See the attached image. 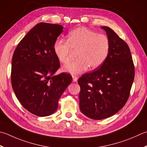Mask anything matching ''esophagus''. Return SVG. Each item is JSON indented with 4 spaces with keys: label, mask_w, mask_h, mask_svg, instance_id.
<instances>
[{
    "label": "esophagus",
    "mask_w": 147,
    "mask_h": 147,
    "mask_svg": "<svg viewBox=\"0 0 147 147\" xmlns=\"http://www.w3.org/2000/svg\"><path fill=\"white\" fill-rule=\"evenodd\" d=\"M78 78L76 76H73V82H76L78 81Z\"/></svg>",
    "instance_id": "34e87169"
}]
</instances>
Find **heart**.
Listing matches in <instances>:
<instances>
[{"label": "heart", "mask_w": 147, "mask_h": 147, "mask_svg": "<svg viewBox=\"0 0 147 147\" xmlns=\"http://www.w3.org/2000/svg\"><path fill=\"white\" fill-rule=\"evenodd\" d=\"M110 42L107 36L99 34L86 27H78L68 34L67 41L57 39L53 44V52L57 60L65 64L69 60L72 50H77L74 62L65 65L62 70L77 74L87 70L100 67L107 59Z\"/></svg>", "instance_id": "heart-1"}]
</instances>
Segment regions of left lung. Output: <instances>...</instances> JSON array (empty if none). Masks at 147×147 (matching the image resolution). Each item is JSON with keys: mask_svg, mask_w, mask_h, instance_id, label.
Segmentation results:
<instances>
[{"mask_svg": "<svg viewBox=\"0 0 147 147\" xmlns=\"http://www.w3.org/2000/svg\"><path fill=\"white\" fill-rule=\"evenodd\" d=\"M110 40L107 59L98 69L78 79L80 109L94 120L110 117L122 109L129 98L134 66L128 45L110 27L103 26Z\"/></svg>", "mask_w": 147, "mask_h": 147, "instance_id": "obj_1", "label": "left lung"}]
</instances>
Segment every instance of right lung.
Segmentation results:
<instances>
[{"label": "right lung", "instance_id": "right-lung-1", "mask_svg": "<svg viewBox=\"0 0 147 147\" xmlns=\"http://www.w3.org/2000/svg\"><path fill=\"white\" fill-rule=\"evenodd\" d=\"M58 24L39 23L26 34L14 51L11 84L17 99L31 113L53 114L60 96L72 82L69 74L55 73L60 62L53 44L63 32Z\"/></svg>", "mask_w": 147, "mask_h": 147}]
</instances>
